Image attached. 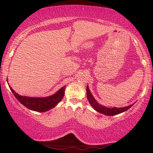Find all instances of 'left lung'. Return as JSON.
Instances as JSON below:
<instances>
[{"instance_id": "1", "label": "left lung", "mask_w": 153, "mask_h": 153, "mask_svg": "<svg viewBox=\"0 0 153 153\" xmlns=\"http://www.w3.org/2000/svg\"><path fill=\"white\" fill-rule=\"evenodd\" d=\"M86 92H87V98L92 107L94 108L96 111H98V112H99L102 114H104V115H117V114H120L121 113L124 112V111L128 110L129 108L133 106V104H132L129 106H127V107H122V108H116V107L107 108L105 107V106H102L101 105L98 104L97 100L94 99V98L93 97V96L91 94V92H90L89 88L88 86L86 88Z\"/></svg>"}]
</instances>
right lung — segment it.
<instances>
[{
    "label": "right lung",
    "instance_id": "add662e5",
    "mask_svg": "<svg viewBox=\"0 0 153 153\" xmlns=\"http://www.w3.org/2000/svg\"><path fill=\"white\" fill-rule=\"evenodd\" d=\"M9 88L15 98L22 105H24L25 107L30 110L38 111V112H45V111L55 107L64 97L65 89V86L62 87L60 90H58L57 92L55 93V94L50 96V97L33 98L21 96L15 92L10 86Z\"/></svg>",
    "mask_w": 153,
    "mask_h": 153
}]
</instances>
